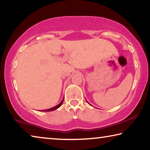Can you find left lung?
Segmentation results:
<instances>
[{
    "label": "left lung",
    "instance_id": "left-lung-1",
    "mask_svg": "<svg viewBox=\"0 0 150 150\" xmlns=\"http://www.w3.org/2000/svg\"><path fill=\"white\" fill-rule=\"evenodd\" d=\"M88 104H89V103H88Z\"/></svg>",
    "mask_w": 150,
    "mask_h": 150
}]
</instances>
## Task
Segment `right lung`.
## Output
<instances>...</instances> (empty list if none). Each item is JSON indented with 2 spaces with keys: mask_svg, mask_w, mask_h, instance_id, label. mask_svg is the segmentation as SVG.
<instances>
[{
  "mask_svg": "<svg viewBox=\"0 0 150 150\" xmlns=\"http://www.w3.org/2000/svg\"><path fill=\"white\" fill-rule=\"evenodd\" d=\"M63 101H64V98L62 99V102H61L60 103V104H58L57 105H56V106L53 107V108H50V109H47V110H42V112H50V111H53V110H56V109H58V108H59V107H60V106H61V105L62 104Z\"/></svg>",
  "mask_w": 150,
  "mask_h": 150,
  "instance_id": "1",
  "label": "right lung"
}]
</instances>
